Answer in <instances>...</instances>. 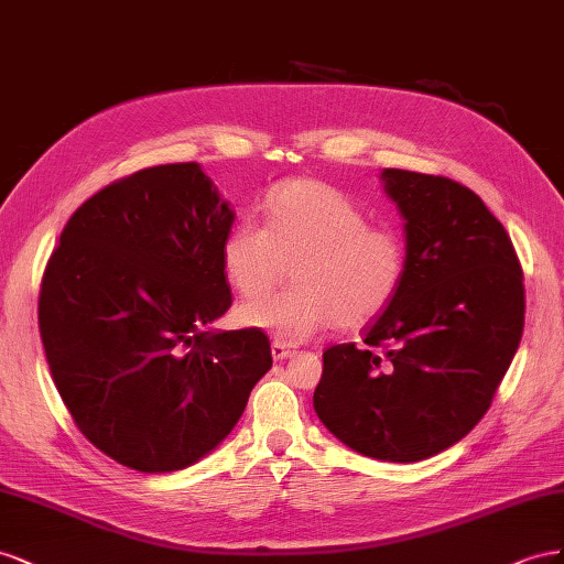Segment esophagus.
Listing matches in <instances>:
<instances>
[{"label": "esophagus", "mask_w": 564, "mask_h": 564, "mask_svg": "<svg viewBox=\"0 0 564 564\" xmlns=\"http://www.w3.org/2000/svg\"><path fill=\"white\" fill-rule=\"evenodd\" d=\"M293 354H295V345L285 343V340H273V343H271V357L276 359V361L293 357Z\"/></svg>", "instance_id": "34e87169"}]
</instances>
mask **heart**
<instances>
[{
	"label": "heart",
	"instance_id": "b5f03b06",
	"mask_svg": "<svg viewBox=\"0 0 564 564\" xmlns=\"http://www.w3.org/2000/svg\"><path fill=\"white\" fill-rule=\"evenodd\" d=\"M264 224L240 219L221 243L224 273L240 295L254 297L283 279L293 285L238 310L246 326L304 340L330 326L359 328L390 307L406 276V240L392 224L368 221L345 191L318 180L271 186Z\"/></svg>",
	"mask_w": 564,
	"mask_h": 564
}]
</instances>
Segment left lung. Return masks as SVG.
Here are the masks:
<instances>
[{
  "label": "left lung",
  "instance_id": "1",
  "mask_svg": "<svg viewBox=\"0 0 564 564\" xmlns=\"http://www.w3.org/2000/svg\"><path fill=\"white\" fill-rule=\"evenodd\" d=\"M406 219V276L364 345L324 351L316 415L354 452L415 463L460 442L491 406L524 328V283L503 224L448 176L384 170Z\"/></svg>",
  "mask_w": 564,
  "mask_h": 564
}]
</instances>
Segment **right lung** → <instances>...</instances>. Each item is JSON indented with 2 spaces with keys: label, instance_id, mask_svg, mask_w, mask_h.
<instances>
[{
  "label": "right lung",
  "instance_id": "obj_1",
  "mask_svg": "<svg viewBox=\"0 0 564 564\" xmlns=\"http://www.w3.org/2000/svg\"><path fill=\"white\" fill-rule=\"evenodd\" d=\"M234 213L198 163L120 176L77 207L40 288L56 390L120 465L172 473L227 437L271 368L262 328L207 326L231 307Z\"/></svg>",
  "mask_w": 564,
  "mask_h": 564
}]
</instances>
